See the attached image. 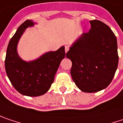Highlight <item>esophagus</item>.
<instances>
[{
  "label": "esophagus",
  "instance_id": "esophagus-1",
  "mask_svg": "<svg viewBox=\"0 0 123 123\" xmlns=\"http://www.w3.org/2000/svg\"><path fill=\"white\" fill-rule=\"evenodd\" d=\"M68 49H69V46L66 45V46H65V52H66V53L68 51Z\"/></svg>",
  "mask_w": 123,
  "mask_h": 123
}]
</instances>
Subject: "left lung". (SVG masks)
Returning <instances> with one entry per match:
<instances>
[{
    "instance_id": "left-lung-1",
    "label": "left lung",
    "mask_w": 123,
    "mask_h": 123,
    "mask_svg": "<svg viewBox=\"0 0 123 123\" xmlns=\"http://www.w3.org/2000/svg\"><path fill=\"white\" fill-rule=\"evenodd\" d=\"M91 29L84 33L66 53L72 62L71 75L85 92H99L109 86L118 64L117 39L110 27L91 20Z\"/></svg>"
}]
</instances>
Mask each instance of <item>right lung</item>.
I'll return each instance as SVG.
<instances>
[{
    "instance_id": "1",
    "label": "right lung",
    "mask_w": 123,
    "mask_h": 123,
    "mask_svg": "<svg viewBox=\"0 0 123 123\" xmlns=\"http://www.w3.org/2000/svg\"><path fill=\"white\" fill-rule=\"evenodd\" d=\"M34 23L26 20L19 26L10 39L6 52L5 67L13 87L23 95L38 97L45 94L54 81L62 60L65 57V48L49 52L38 59L27 62L18 56L17 45L24 31Z\"/></svg>"
}]
</instances>
